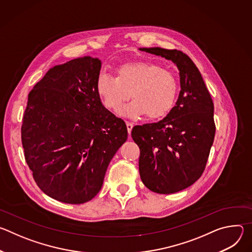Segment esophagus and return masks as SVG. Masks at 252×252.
<instances>
[{
  "label": "esophagus",
  "instance_id": "esophagus-1",
  "mask_svg": "<svg viewBox=\"0 0 252 252\" xmlns=\"http://www.w3.org/2000/svg\"><path fill=\"white\" fill-rule=\"evenodd\" d=\"M132 127H133L132 123H130V122H126V128H127V132H128V134H129V135H130V132H131Z\"/></svg>",
  "mask_w": 252,
  "mask_h": 252
}]
</instances>
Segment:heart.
Here are the masks:
<instances>
[{"label":"heart","instance_id":"1","mask_svg":"<svg viewBox=\"0 0 252 252\" xmlns=\"http://www.w3.org/2000/svg\"><path fill=\"white\" fill-rule=\"evenodd\" d=\"M179 85L172 71L152 62L136 61L121 64L117 77L100 74L96 80V93L107 110L117 112L129 99L122 111L130 118L147 116L155 121L166 117L175 105Z\"/></svg>","mask_w":252,"mask_h":252}]
</instances>
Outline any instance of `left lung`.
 Wrapping results in <instances>:
<instances>
[{
    "mask_svg": "<svg viewBox=\"0 0 252 252\" xmlns=\"http://www.w3.org/2000/svg\"><path fill=\"white\" fill-rule=\"evenodd\" d=\"M140 51L172 61L181 77L173 110L161 121L135 126L131 137L140 150V178L161 194L181 191L201 176L215 134L214 105L201 74L189 56L158 47Z\"/></svg>",
    "mask_w": 252,
    "mask_h": 252,
    "instance_id": "1",
    "label": "left lung"
}]
</instances>
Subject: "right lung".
<instances>
[{"mask_svg": "<svg viewBox=\"0 0 252 252\" xmlns=\"http://www.w3.org/2000/svg\"><path fill=\"white\" fill-rule=\"evenodd\" d=\"M101 62L78 58L51 67L28 96L22 124L26 161L35 184L69 204L93 199L127 138L125 122L96 93Z\"/></svg>", "mask_w": 252, "mask_h": 252, "instance_id": "obj_1", "label": "right lung"}]
</instances>
